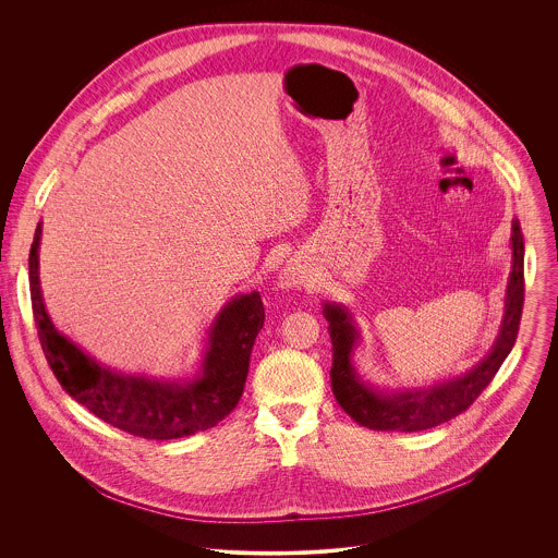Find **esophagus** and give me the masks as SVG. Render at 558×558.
Listing matches in <instances>:
<instances>
[{
  "mask_svg": "<svg viewBox=\"0 0 558 558\" xmlns=\"http://www.w3.org/2000/svg\"><path fill=\"white\" fill-rule=\"evenodd\" d=\"M305 279H307V270H305V266H303L301 262H296V259L288 262V264L283 266V270H281V286H283V288H299L301 283H305Z\"/></svg>",
  "mask_w": 558,
  "mask_h": 558,
  "instance_id": "1",
  "label": "esophagus"
}]
</instances>
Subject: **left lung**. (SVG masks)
<instances>
[{
  "instance_id": "left-lung-1",
  "label": "left lung",
  "mask_w": 558,
  "mask_h": 558,
  "mask_svg": "<svg viewBox=\"0 0 558 558\" xmlns=\"http://www.w3.org/2000/svg\"><path fill=\"white\" fill-rule=\"evenodd\" d=\"M524 305V236L520 221L511 226V275L505 296V316L498 337L487 356L471 372L447 383L410 389V391H378L363 383L352 365V350L359 341V330L350 312L337 303H324V318L332 341L330 387L337 403L363 427L376 432H421L436 427L462 414L483 389L492 383L502 361L511 352Z\"/></svg>"
}]
</instances>
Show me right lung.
Listing matches in <instances>:
<instances>
[{"mask_svg": "<svg viewBox=\"0 0 558 558\" xmlns=\"http://www.w3.org/2000/svg\"><path fill=\"white\" fill-rule=\"evenodd\" d=\"M38 223L29 248V294L38 339L62 389L105 423L148 440H173L204 432L223 421L240 401L248 359L264 326L259 292L232 299L213 322L199 372L189 380H153L129 376L89 359L56 330L49 318L40 279Z\"/></svg>", "mask_w": 558, "mask_h": 558, "instance_id": "add662e5", "label": "right lung"}]
</instances>
